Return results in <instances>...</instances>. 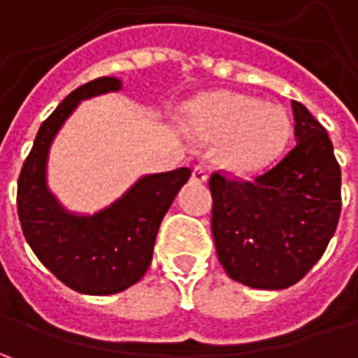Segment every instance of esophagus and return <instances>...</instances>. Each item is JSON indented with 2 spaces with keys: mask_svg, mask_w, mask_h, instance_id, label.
<instances>
[{
  "mask_svg": "<svg viewBox=\"0 0 358 358\" xmlns=\"http://www.w3.org/2000/svg\"><path fill=\"white\" fill-rule=\"evenodd\" d=\"M191 179L195 181V183H205L207 179H209V173H207V167L205 165H197L193 173H191Z\"/></svg>",
  "mask_w": 358,
  "mask_h": 358,
  "instance_id": "esophagus-1",
  "label": "esophagus"
}]
</instances>
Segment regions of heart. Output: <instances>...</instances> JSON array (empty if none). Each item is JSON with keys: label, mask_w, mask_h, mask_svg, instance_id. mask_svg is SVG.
I'll return each mask as SVG.
<instances>
[{"label": "heart", "mask_w": 358, "mask_h": 358, "mask_svg": "<svg viewBox=\"0 0 358 358\" xmlns=\"http://www.w3.org/2000/svg\"><path fill=\"white\" fill-rule=\"evenodd\" d=\"M191 125L201 137L219 139L215 159L233 175L268 169L291 137V119L281 105L231 91L201 99L191 111Z\"/></svg>", "instance_id": "heart-1"}]
</instances>
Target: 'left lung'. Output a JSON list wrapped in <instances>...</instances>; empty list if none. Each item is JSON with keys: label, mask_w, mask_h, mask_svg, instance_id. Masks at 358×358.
<instances>
[{"label": "left lung", "mask_w": 358, "mask_h": 358, "mask_svg": "<svg viewBox=\"0 0 358 358\" xmlns=\"http://www.w3.org/2000/svg\"><path fill=\"white\" fill-rule=\"evenodd\" d=\"M295 147L255 181L215 173L217 257L233 281L279 291L301 281L321 259L341 215V167L329 133L309 109L291 101Z\"/></svg>", "instance_id": "1"}]
</instances>
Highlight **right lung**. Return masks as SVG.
<instances>
[{
	"mask_svg": "<svg viewBox=\"0 0 358 358\" xmlns=\"http://www.w3.org/2000/svg\"><path fill=\"white\" fill-rule=\"evenodd\" d=\"M117 77H99L71 91L37 131L17 181V213L35 257L69 289L113 295L139 281L151 265L159 225L191 169L139 177L113 203L95 213L63 207L49 189V149L81 101L117 93Z\"/></svg>",
	"mask_w": 358,
	"mask_h": 358,
	"instance_id": "right-lung-1",
	"label": "right lung"
}]
</instances>
